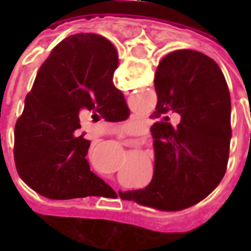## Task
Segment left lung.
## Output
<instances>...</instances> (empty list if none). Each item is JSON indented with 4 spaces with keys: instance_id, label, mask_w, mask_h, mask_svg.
<instances>
[{
    "instance_id": "1",
    "label": "left lung",
    "mask_w": 251,
    "mask_h": 251,
    "mask_svg": "<svg viewBox=\"0 0 251 251\" xmlns=\"http://www.w3.org/2000/svg\"><path fill=\"white\" fill-rule=\"evenodd\" d=\"M156 121L151 132L155 172L144 190L120 193L123 200L160 211H181L211 194L226 172L230 95L212 58L194 50L169 53L155 74ZM182 117L177 127L168 114Z\"/></svg>"
}]
</instances>
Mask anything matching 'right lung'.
Returning <instances> with one entry per match:
<instances>
[{
    "label": "right lung",
    "instance_id": "obj_1",
    "mask_svg": "<svg viewBox=\"0 0 251 251\" xmlns=\"http://www.w3.org/2000/svg\"><path fill=\"white\" fill-rule=\"evenodd\" d=\"M114 46L100 34L76 33L57 44L36 75L15 126L14 158L21 178L40 196L71 200L110 187L92 173L85 119L123 121L130 116L113 85Z\"/></svg>",
    "mask_w": 251,
    "mask_h": 251
}]
</instances>
